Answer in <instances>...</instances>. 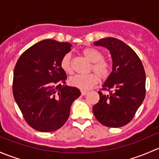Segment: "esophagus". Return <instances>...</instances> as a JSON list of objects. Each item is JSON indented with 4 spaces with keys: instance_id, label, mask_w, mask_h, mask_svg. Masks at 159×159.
Listing matches in <instances>:
<instances>
[{
    "instance_id": "obj_1",
    "label": "esophagus",
    "mask_w": 159,
    "mask_h": 159,
    "mask_svg": "<svg viewBox=\"0 0 159 159\" xmlns=\"http://www.w3.org/2000/svg\"><path fill=\"white\" fill-rule=\"evenodd\" d=\"M88 93V91H86V90H81V94L82 96H86V94Z\"/></svg>"
}]
</instances>
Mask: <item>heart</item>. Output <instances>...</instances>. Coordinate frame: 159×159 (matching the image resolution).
Wrapping results in <instances>:
<instances>
[{
	"label": "heart",
	"mask_w": 159,
	"mask_h": 159,
	"mask_svg": "<svg viewBox=\"0 0 159 159\" xmlns=\"http://www.w3.org/2000/svg\"><path fill=\"white\" fill-rule=\"evenodd\" d=\"M82 53L92 63L90 70L97 75L100 79L105 80L109 76L110 66L108 62L103 60V54L102 52L93 47H86L82 50ZM60 66L62 70L66 73H73L72 58L70 53H66L62 57L60 60ZM96 75L93 73L86 76L75 75L69 79V83L70 86L78 89H88L99 82V78Z\"/></svg>",
	"instance_id": "heart-1"
}]
</instances>
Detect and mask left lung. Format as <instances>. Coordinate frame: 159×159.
<instances>
[{
    "mask_svg": "<svg viewBox=\"0 0 159 159\" xmlns=\"http://www.w3.org/2000/svg\"><path fill=\"white\" fill-rule=\"evenodd\" d=\"M94 45L107 48L112 60V70L99 91V101L93 108L95 117L111 128L128 124L145 96V73L135 52L122 40L106 37Z\"/></svg>",
    "mask_w": 159,
    "mask_h": 159,
    "instance_id": "1",
    "label": "left lung"
}]
</instances>
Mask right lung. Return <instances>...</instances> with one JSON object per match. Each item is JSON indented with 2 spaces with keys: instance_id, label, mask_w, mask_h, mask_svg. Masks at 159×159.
<instances>
[{
  "instance_id": "1",
  "label": "right lung",
  "mask_w": 159,
  "mask_h": 159,
  "mask_svg": "<svg viewBox=\"0 0 159 159\" xmlns=\"http://www.w3.org/2000/svg\"><path fill=\"white\" fill-rule=\"evenodd\" d=\"M67 42L43 40L22 53L14 70L13 94L24 119L43 132L61 128L70 107L81 95L76 87L66 86V74L60 60L71 50Z\"/></svg>"
}]
</instances>
